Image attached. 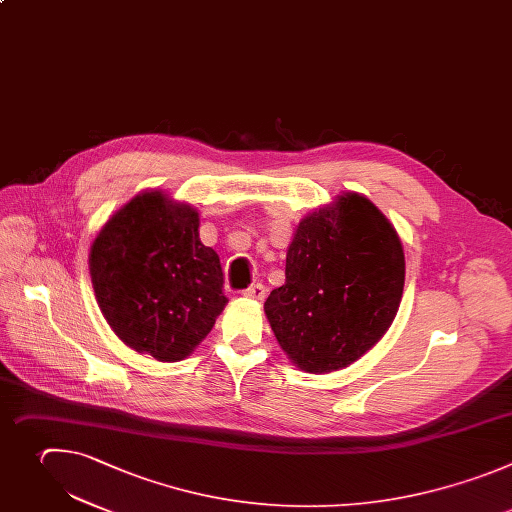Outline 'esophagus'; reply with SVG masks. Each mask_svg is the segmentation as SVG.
I'll return each instance as SVG.
<instances>
[{
	"label": "esophagus",
	"mask_w": 512,
	"mask_h": 512,
	"mask_svg": "<svg viewBox=\"0 0 512 512\" xmlns=\"http://www.w3.org/2000/svg\"><path fill=\"white\" fill-rule=\"evenodd\" d=\"M246 298H254V300H264V296H266V286L264 284H252V286H248L244 292H242Z\"/></svg>",
	"instance_id": "34e87169"
}]
</instances>
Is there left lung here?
<instances>
[{
    "label": "left lung",
    "mask_w": 512,
    "mask_h": 512,
    "mask_svg": "<svg viewBox=\"0 0 512 512\" xmlns=\"http://www.w3.org/2000/svg\"><path fill=\"white\" fill-rule=\"evenodd\" d=\"M286 280L264 313L288 359L331 373L363 357L391 327L403 292V246L359 193L304 216L286 252Z\"/></svg>",
    "instance_id": "obj_1"
}]
</instances>
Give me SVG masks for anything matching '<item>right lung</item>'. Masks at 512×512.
I'll list each match as a JSON object with an SVG mask.
<instances>
[{
	"instance_id": "1",
	"label": "right lung",
	"mask_w": 512,
	"mask_h": 512,
	"mask_svg": "<svg viewBox=\"0 0 512 512\" xmlns=\"http://www.w3.org/2000/svg\"><path fill=\"white\" fill-rule=\"evenodd\" d=\"M88 266L115 335L163 363L191 355L228 302L220 256L199 240L197 210L163 191H143L115 212Z\"/></svg>"
}]
</instances>
